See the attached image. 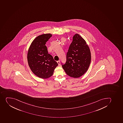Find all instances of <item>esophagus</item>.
I'll use <instances>...</instances> for the list:
<instances>
[{
    "mask_svg": "<svg viewBox=\"0 0 123 123\" xmlns=\"http://www.w3.org/2000/svg\"><path fill=\"white\" fill-rule=\"evenodd\" d=\"M57 62L58 64L59 65V66L60 65V61H57Z\"/></svg>",
    "mask_w": 123,
    "mask_h": 123,
    "instance_id": "obj_1",
    "label": "esophagus"
}]
</instances>
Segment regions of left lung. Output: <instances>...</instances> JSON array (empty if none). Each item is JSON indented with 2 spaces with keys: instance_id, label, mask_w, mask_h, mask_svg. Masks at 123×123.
Returning a JSON list of instances; mask_svg holds the SVG:
<instances>
[{
  "instance_id": "left-lung-1",
  "label": "left lung",
  "mask_w": 123,
  "mask_h": 123,
  "mask_svg": "<svg viewBox=\"0 0 123 123\" xmlns=\"http://www.w3.org/2000/svg\"><path fill=\"white\" fill-rule=\"evenodd\" d=\"M91 61L90 50L85 40L78 34L73 40L67 55V62L62 67L68 76L79 78L88 70Z\"/></svg>"
}]
</instances>
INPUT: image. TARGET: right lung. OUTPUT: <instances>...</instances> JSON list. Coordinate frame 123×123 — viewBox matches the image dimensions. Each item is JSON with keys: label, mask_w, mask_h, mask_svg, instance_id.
Listing matches in <instances>:
<instances>
[{"label": "right lung", "mask_w": 123, "mask_h": 123, "mask_svg": "<svg viewBox=\"0 0 123 123\" xmlns=\"http://www.w3.org/2000/svg\"><path fill=\"white\" fill-rule=\"evenodd\" d=\"M52 36L50 33L39 35L33 41L28 49L27 61L32 72L42 79H47L53 74L58 63L48 53L45 45Z\"/></svg>", "instance_id": "right-lung-1"}]
</instances>
